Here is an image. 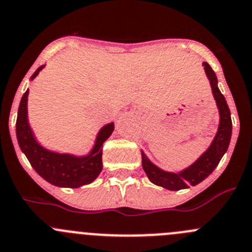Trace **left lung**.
<instances>
[{"instance_id":"1","label":"left lung","mask_w":252,"mask_h":252,"mask_svg":"<svg viewBox=\"0 0 252 252\" xmlns=\"http://www.w3.org/2000/svg\"><path fill=\"white\" fill-rule=\"evenodd\" d=\"M203 66L209 79V82H211L212 92H213L214 99H216L217 106H218L219 109V116H220L218 131H217L216 138L212 141L208 150L196 162L192 163L189 167L178 173L166 172V171L161 170L146 158L145 154L141 153L143 168L146 175H148L149 180L155 183V185L166 188V189H170V191H178V189L188 188L189 186H196L203 180H206L213 172L214 168L218 166L219 161L221 160L223 155L226 153L229 143H230L231 128H233L230 109H229L224 96L219 91L218 80H217V76L213 70H212V67L209 66L208 63H203Z\"/></svg>"}]
</instances>
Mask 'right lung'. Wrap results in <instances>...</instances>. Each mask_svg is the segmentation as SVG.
I'll list each match as a JSON object with an SVG mask.
<instances>
[{
  "mask_svg": "<svg viewBox=\"0 0 252 252\" xmlns=\"http://www.w3.org/2000/svg\"><path fill=\"white\" fill-rule=\"evenodd\" d=\"M44 66H40L32 76V80L39 74ZM28 90L21 99L17 116L16 134L19 148L26 154L27 158L38 175L49 183L58 187L76 188L89 185L97 178L102 171V145L114 130V124L109 123L99 130L96 144L87 156H74L69 154H58L49 151L39 145L35 140L27 117Z\"/></svg>",
  "mask_w": 252,
  "mask_h": 252,
  "instance_id": "right-lung-1",
  "label": "right lung"
}]
</instances>
